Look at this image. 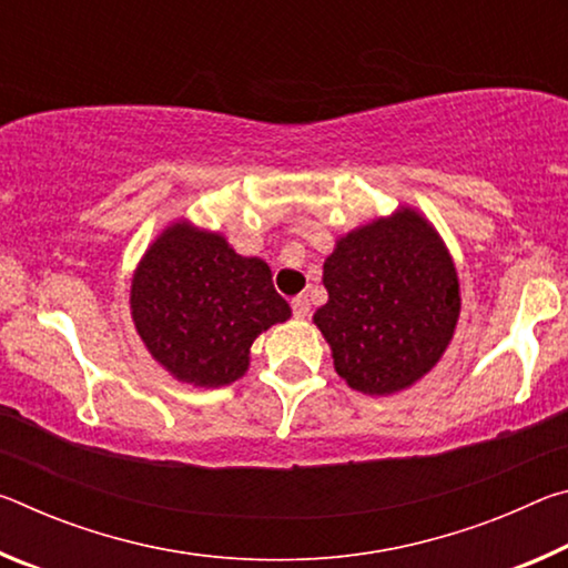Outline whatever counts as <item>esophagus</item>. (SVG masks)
Segmentation results:
<instances>
[{"label":"esophagus","instance_id":"obj_1","mask_svg":"<svg viewBox=\"0 0 568 568\" xmlns=\"http://www.w3.org/2000/svg\"><path fill=\"white\" fill-rule=\"evenodd\" d=\"M293 313L295 318H307V315H311V301H307V295L293 297Z\"/></svg>","mask_w":568,"mask_h":568}]
</instances>
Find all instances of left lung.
<instances>
[{
    "label": "left lung",
    "instance_id": "1",
    "mask_svg": "<svg viewBox=\"0 0 568 568\" xmlns=\"http://www.w3.org/2000/svg\"><path fill=\"white\" fill-rule=\"evenodd\" d=\"M328 303L313 315L338 376L365 396H396L428 376L460 315L456 263L418 207L335 237L323 263Z\"/></svg>",
    "mask_w": 568,
    "mask_h": 568
}]
</instances>
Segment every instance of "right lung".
<instances>
[{
    "instance_id": "obj_1",
    "label": "right lung",
    "mask_w": 568,
    "mask_h": 568,
    "mask_svg": "<svg viewBox=\"0 0 568 568\" xmlns=\"http://www.w3.org/2000/svg\"><path fill=\"white\" fill-rule=\"evenodd\" d=\"M130 313L152 361L195 388L243 378L257 335L293 315L271 265L237 255L223 233L187 217L162 227L142 253Z\"/></svg>"
}]
</instances>
